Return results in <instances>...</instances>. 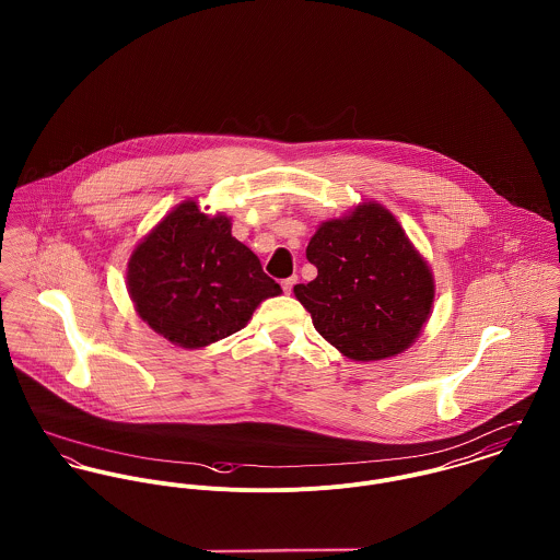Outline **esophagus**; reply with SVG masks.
Here are the masks:
<instances>
[{"mask_svg":"<svg viewBox=\"0 0 560 560\" xmlns=\"http://www.w3.org/2000/svg\"><path fill=\"white\" fill-rule=\"evenodd\" d=\"M295 282H298V276H291V278H284L282 280V291L289 295L291 291H293V287H295Z\"/></svg>","mask_w":560,"mask_h":560,"instance_id":"esophagus-1","label":"esophagus"}]
</instances>
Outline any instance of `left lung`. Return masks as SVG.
<instances>
[{"label": "left lung", "instance_id": "left-lung-1", "mask_svg": "<svg viewBox=\"0 0 560 560\" xmlns=\"http://www.w3.org/2000/svg\"><path fill=\"white\" fill-rule=\"evenodd\" d=\"M306 256L317 278L295 284V298L342 355L384 360L418 338L431 313L433 278L384 207L364 202L325 222Z\"/></svg>", "mask_w": 560, "mask_h": 560}]
</instances>
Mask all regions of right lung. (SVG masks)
I'll use <instances>...</instances> for the list:
<instances>
[{"instance_id": "obj_1", "label": "right lung", "mask_w": 560, "mask_h": 560, "mask_svg": "<svg viewBox=\"0 0 560 560\" xmlns=\"http://www.w3.org/2000/svg\"><path fill=\"white\" fill-rule=\"evenodd\" d=\"M127 282L138 315L185 349L240 331L262 300L282 291L231 235V220L209 218L196 202L178 205L136 247Z\"/></svg>"}]
</instances>
